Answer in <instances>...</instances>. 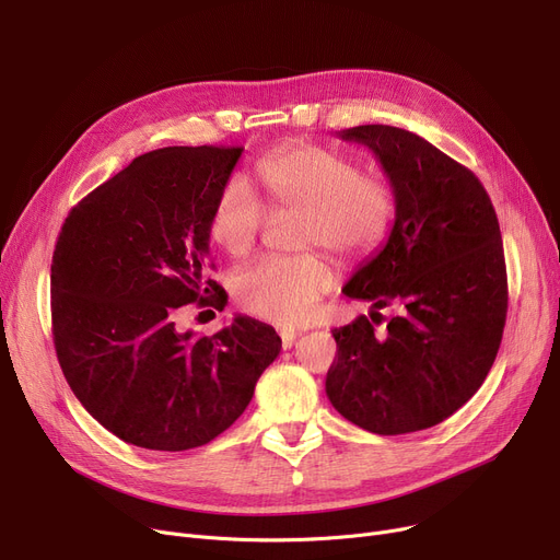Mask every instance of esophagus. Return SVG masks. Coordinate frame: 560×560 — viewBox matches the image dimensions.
I'll return each instance as SVG.
<instances>
[{
	"instance_id": "34e87169",
	"label": "esophagus",
	"mask_w": 560,
	"mask_h": 560,
	"mask_svg": "<svg viewBox=\"0 0 560 560\" xmlns=\"http://www.w3.org/2000/svg\"><path fill=\"white\" fill-rule=\"evenodd\" d=\"M279 336H281V345H283V349H290L292 345L298 342V338H300L302 334H298V331H290V329H283V331H279Z\"/></svg>"
}]
</instances>
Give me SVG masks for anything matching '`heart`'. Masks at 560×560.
<instances>
[{"label":"heart","instance_id":"b5f03b06","mask_svg":"<svg viewBox=\"0 0 560 560\" xmlns=\"http://www.w3.org/2000/svg\"><path fill=\"white\" fill-rule=\"evenodd\" d=\"M270 211L302 213L300 245L342 258H365L386 243L397 213L395 188L376 174H363L357 159L322 144H290L256 165ZM265 224L260 201L233 176L213 201L211 241L233 258L247 256ZM334 285V272L317 254L262 258L233 279V298L247 313L281 327L304 325L319 298Z\"/></svg>","mask_w":560,"mask_h":560}]
</instances>
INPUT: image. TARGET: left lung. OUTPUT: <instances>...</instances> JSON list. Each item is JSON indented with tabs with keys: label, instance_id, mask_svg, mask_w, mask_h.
<instances>
[{
	"label": "left lung",
	"instance_id": "left-lung-1",
	"mask_svg": "<svg viewBox=\"0 0 560 560\" xmlns=\"http://www.w3.org/2000/svg\"><path fill=\"white\" fill-rule=\"evenodd\" d=\"M338 136L372 150L397 213L386 245L342 288L372 306L331 331L327 397L378 435L429 429L481 388L502 342L509 285L497 213L475 172L416 133L361 125ZM384 307L394 313L386 326Z\"/></svg>",
	"mask_w": 560,
	"mask_h": 560
}]
</instances>
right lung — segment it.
<instances>
[{
    "mask_svg": "<svg viewBox=\"0 0 560 560\" xmlns=\"http://www.w3.org/2000/svg\"><path fill=\"white\" fill-rule=\"evenodd\" d=\"M243 147H163L83 197L51 256L58 363L81 406L136 447L186 452L243 416L281 351L235 315L215 336L179 331L182 306L224 308L206 279L209 215Z\"/></svg>",
    "mask_w": 560,
    "mask_h": 560,
    "instance_id": "add662e5",
    "label": "right lung"
}]
</instances>
